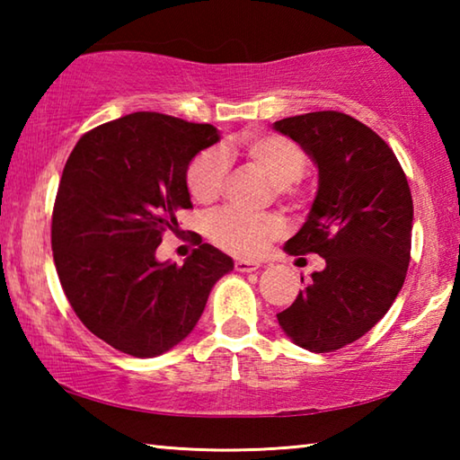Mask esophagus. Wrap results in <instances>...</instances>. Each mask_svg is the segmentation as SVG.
Here are the masks:
<instances>
[{"label": "esophagus", "instance_id": "1", "mask_svg": "<svg viewBox=\"0 0 460 460\" xmlns=\"http://www.w3.org/2000/svg\"><path fill=\"white\" fill-rule=\"evenodd\" d=\"M261 266L258 261H247V260H237L235 261V270L241 271V274H249V271H258Z\"/></svg>", "mask_w": 460, "mask_h": 460}]
</instances>
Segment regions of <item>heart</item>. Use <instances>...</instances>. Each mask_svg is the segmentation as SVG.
Here are the masks:
<instances>
[{"instance_id": "1", "label": "heart", "mask_w": 460, "mask_h": 460, "mask_svg": "<svg viewBox=\"0 0 460 460\" xmlns=\"http://www.w3.org/2000/svg\"><path fill=\"white\" fill-rule=\"evenodd\" d=\"M239 152L260 172L276 184L279 194H290L306 170V155L298 144L278 134H245L239 139ZM231 147L205 150L190 162L186 186L190 197L200 205H211L221 197L229 174ZM284 233V223L276 215H247L227 208L211 217L208 237L225 252L239 258H258L270 241Z\"/></svg>"}]
</instances>
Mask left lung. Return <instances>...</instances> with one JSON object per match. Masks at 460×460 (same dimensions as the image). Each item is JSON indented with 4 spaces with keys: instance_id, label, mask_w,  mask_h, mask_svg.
<instances>
[{
    "instance_id": "obj_1",
    "label": "left lung",
    "mask_w": 460,
    "mask_h": 460,
    "mask_svg": "<svg viewBox=\"0 0 460 460\" xmlns=\"http://www.w3.org/2000/svg\"><path fill=\"white\" fill-rule=\"evenodd\" d=\"M274 129L318 168L306 223L284 249L326 261L278 323L302 349L337 351L371 331L402 290L414 223L410 186L392 147L351 115L305 113Z\"/></svg>"
}]
</instances>
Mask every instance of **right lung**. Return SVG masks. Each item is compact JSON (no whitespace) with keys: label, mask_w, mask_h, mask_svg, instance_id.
Returning <instances> with one entry per match:
<instances>
[{"label":"right lung","mask_w":460,"mask_h":460,"mask_svg":"<svg viewBox=\"0 0 460 460\" xmlns=\"http://www.w3.org/2000/svg\"><path fill=\"white\" fill-rule=\"evenodd\" d=\"M221 139L208 123L137 111L76 142L52 213V253L62 290L87 329L121 353L150 359L197 326L233 260L200 243L182 266L155 249L190 208L186 170Z\"/></svg>","instance_id":"obj_1"}]
</instances>
